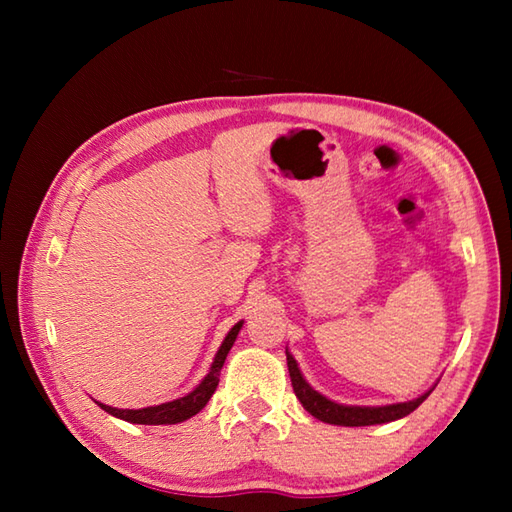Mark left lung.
<instances>
[{"mask_svg": "<svg viewBox=\"0 0 512 512\" xmlns=\"http://www.w3.org/2000/svg\"><path fill=\"white\" fill-rule=\"evenodd\" d=\"M286 361H288V372L292 380V389L299 398L310 416H314L321 422L328 424H339V427H369V424H385L391 420L405 418L413 409H418L427 396L433 391V385L429 391H424L422 396L407 400V402H394V405H380V407H361V405H341V402H334L319 394L306 378H303L301 369L295 361V356L288 352L286 347Z\"/></svg>", "mask_w": 512, "mask_h": 512, "instance_id": "obj_1", "label": "left lung"}]
</instances>
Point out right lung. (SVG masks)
Instances as JSON below:
<instances>
[{"label": "right lung", "mask_w": 512, "mask_h": 512, "mask_svg": "<svg viewBox=\"0 0 512 512\" xmlns=\"http://www.w3.org/2000/svg\"><path fill=\"white\" fill-rule=\"evenodd\" d=\"M244 321H237L228 334L224 336V341L220 345V350H217L213 363L209 367V374H206L200 385H195L193 391H189L187 396L176 398V400H169V402H162V405H154V407H143V409H116L110 405H103V402L96 400V405L101 409H105L110 416L114 418H121L125 422H132V424H178L193 418L195 413L202 411L206 407V402L211 400V396L215 394L217 383H220V372H222V365L226 361L228 352H231V347L237 339L239 330H242Z\"/></svg>", "instance_id": "obj_1"}]
</instances>
